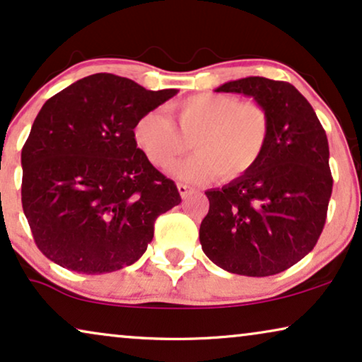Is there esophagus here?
I'll use <instances>...</instances> for the list:
<instances>
[{
    "label": "esophagus",
    "instance_id": "1",
    "mask_svg": "<svg viewBox=\"0 0 362 362\" xmlns=\"http://www.w3.org/2000/svg\"><path fill=\"white\" fill-rule=\"evenodd\" d=\"M177 189H178V192H180L182 199H187V197H189L192 192H194V189H192V187H189L187 184H178Z\"/></svg>",
    "mask_w": 362,
    "mask_h": 362
}]
</instances>
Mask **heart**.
<instances>
[{
  "instance_id": "heart-1",
  "label": "heart",
  "mask_w": 362,
  "mask_h": 362,
  "mask_svg": "<svg viewBox=\"0 0 362 362\" xmlns=\"http://www.w3.org/2000/svg\"><path fill=\"white\" fill-rule=\"evenodd\" d=\"M175 122L162 110H148L134 125V141L152 165L167 168L189 151L195 156L177 163L173 175L204 182H228L257 165L272 134V115L262 103L237 95L202 93L170 105Z\"/></svg>"
}]
</instances>
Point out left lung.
Masks as SVG:
<instances>
[{"instance_id": "left-lung-1", "label": "left lung", "mask_w": 362, "mask_h": 362, "mask_svg": "<svg viewBox=\"0 0 362 362\" xmlns=\"http://www.w3.org/2000/svg\"><path fill=\"white\" fill-rule=\"evenodd\" d=\"M216 93L262 103L272 134L252 170L205 192L210 209L200 225L202 250L230 273L272 276L305 258L325 228L332 192L326 132L305 95L285 81L245 77Z\"/></svg>"}]
</instances>
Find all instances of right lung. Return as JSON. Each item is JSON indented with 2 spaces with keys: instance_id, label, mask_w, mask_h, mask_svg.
I'll list each match as a JSON object with an SVG mask.
<instances>
[{
  "instance_id": "right-lung-1",
  "label": "right lung",
  "mask_w": 362,
  "mask_h": 362,
  "mask_svg": "<svg viewBox=\"0 0 362 362\" xmlns=\"http://www.w3.org/2000/svg\"><path fill=\"white\" fill-rule=\"evenodd\" d=\"M175 94L99 72L46 100L21 151V202L51 262L99 274L142 257L157 216L182 199L137 147L134 125Z\"/></svg>"
}]
</instances>
